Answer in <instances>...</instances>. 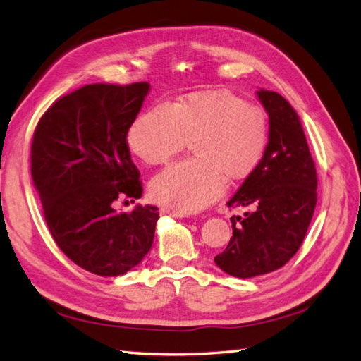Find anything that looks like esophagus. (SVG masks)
Returning <instances> with one entry per match:
<instances>
[{"instance_id":"1","label":"esophagus","mask_w":361,"mask_h":361,"mask_svg":"<svg viewBox=\"0 0 361 361\" xmlns=\"http://www.w3.org/2000/svg\"><path fill=\"white\" fill-rule=\"evenodd\" d=\"M161 214H164V215H173V216H178V218L186 216V214H181V212H175V210H172L169 207H161Z\"/></svg>"}]
</instances>
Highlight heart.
I'll return each mask as SVG.
<instances>
[{
	"label": "heart",
	"instance_id": "b5f03b06",
	"mask_svg": "<svg viewBox=\"0 0 361 361\" xmlns=\"http://www.w3.org/2000/svg\"><path fill=\"white\" fill-rule=\"evenodd\" d=\"M131 152L147 164H166L192 140L195 159L171 166L151 181V197L181 214L207 207L228 181L259 168L270 140L264 109L230 91H200L155 104L128 129Z\"/></svg>",
	"mask_w": 361,
	"mask_h": 361
}]
</instances>
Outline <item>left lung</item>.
Wrapping results in <instances>:
<instances>
[{"label":"left lung","instance_id":"left-lung-1","mask_svg":"<svg viewBox=\"0 0 361 361\" xmlns=\"http://www.w3.org/2000/svg\"><path fill=\"white\" fill-rule=\"evenodd\" d=\"M270 117V140L264 159L227 202L253 207L233 216V236L215 257L235 277H255L281 269L298 253L317 202L316 164L299 116L281 94L257 91Z\"/></svg>","mask_w":361,"mask_h":361}]
</instances>
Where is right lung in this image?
Here are the masks:
<instances>
[{"instance_id":"add662e5","label":"right lung","mask_w":361,"mask_h":361,"mask_svg":"<svg viewBox=\"0 0 361 361\" xmlns=\"http://www.w3.org/2000/svg\"><path fill=\"white\" fill-rule=\"evenodd\" d=\"M147 91V82L78 88L54 102L33 133L32 178L45 223L63 255L97 276L125 274L152 247L159 209H114L143 193L126 135Z\"/></svg>"}]
</instances>
